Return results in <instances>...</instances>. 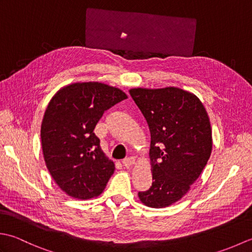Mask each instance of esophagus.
Segmentation results:
<instances>
[{
	"label": "esophagus",
	"instance_id": "esophagus-1",
	"mask_svg": "<svg viewBox=\"0 0 252 252\" xmlns=\"http://www.w3.org/2000/svg\"><path fill=\"white\" fill-rule=\"evenodd\" d=\"M122 163H123V165H126V167H131V165L135 163V158L134 157H129V158L123 159Z\"/></svg>",
	"mask_w": 252,
	"mask_h": 252
}]
</instances>
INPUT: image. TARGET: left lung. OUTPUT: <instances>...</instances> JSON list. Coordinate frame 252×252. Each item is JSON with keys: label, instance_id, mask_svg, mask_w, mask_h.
<instances>
[{"label": "left lung", "instance_id": "1", "mask_svg": "<svg viewBox=\"0 0 252 252\" xmlns=\"http://www.w3.org/2000/svg\"><path fill=\"white\" fill-rule=\"evenodd\" d=\"M130 95L145 117L152 140L153 184L138 197L147 207H168L189 190L210 158V120L199 98L179 88H137Z\"/></svg>", "mask_w": 252, "mask_h": 252}]
</instances>
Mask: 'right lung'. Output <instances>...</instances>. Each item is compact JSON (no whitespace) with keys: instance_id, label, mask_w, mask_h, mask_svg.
<instances>
[{"instance_id":"obj_1","label":"right lung","mask_w":252,"mask_h":252,"mask_svg":"<svg viewBox=\"0 0 252 252\" xmlns=\"http://www.w3.org/2000/svg\"><path fill=\"white\" fill-rule=\"evenodd\" d=\"M127 98L99 82H78L53 96L41 126L43 156L53 180L67 195L90 199L101 194L115 171L94 129L104 112Z\"/></svg>"}]
</instances>
